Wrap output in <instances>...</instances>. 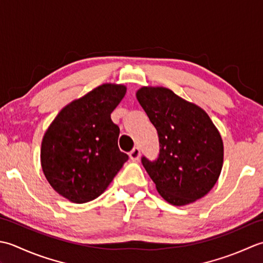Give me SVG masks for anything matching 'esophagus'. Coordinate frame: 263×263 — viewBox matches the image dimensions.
Listing matches in <instances>:
<instances>
[{"mask_svg": "<svg viewBox=\"0 0 263 263\" xmlns=\"http://www.w3.org/2000/svg\"><path fill=\"white\" fill-rule=\"evenodd\" d=\"M139 155H141V149H139L138 146L134 147L132 151L129 152V157L133 160V161H136V160L139 159Z\"/></svg>", "mask_w": 263, "mask_h": 263, "instance_id": "obj_1", "label": "esophagus"}]
</instances>
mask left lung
Segmentation results:
<instances>
[{
	"instance_id": "obj_1",
	"label": "left lung",
	"mask_w": 263,
	"mask_h": 263,
	"mask_svg": "<svg viewBox=\"0 0 263 263\" xmlns=\"http://www.w3.org/2000/svg\"><path fill=\"white\" fill-rule=\"evenodd\" d=\"M136 96L158 132L159 157H142V163L160 195L173 205L206 195L223 162L222 139L210 117L164 87H142Z\"/></svg>"
}]
</instances>
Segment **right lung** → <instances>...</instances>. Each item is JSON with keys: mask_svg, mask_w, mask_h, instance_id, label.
Returning <instances> with one entry per match:
<instances>
[{"mask_svg": "<svg viewBox=\"0 0 263 263\" xmlns=\"http://www.w3.org/2000/svg\"><path fill=\"white\" fill-rule=\"evenodd\" d=\"M122 85L104 84L59 112L42 142V169L53 190L73 203L95 200L128 160L118 146L120 129L111 112Z\"/></svg>", "mask_w": 263, "mask_h": 263, "instance_id": "obj_1", "label": "right lung"}]
</instances>
